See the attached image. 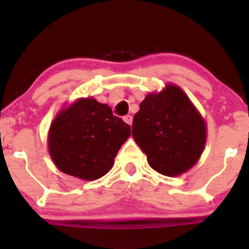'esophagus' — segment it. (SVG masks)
Segmentation results:
<instances>
[{
	"instance_id": "esophagus-1",
	"label": "esophagus",
	"mask_w": 249,
	"mask_h": 249,
	"mask_svg": "<svg viewBox=\"0 0 249 249\" xmlns=\"http://www.w3.org/2000/svg\"><path fill=\"white\" fill-rule=\"evenodd\" d=\"M132 120H133V118H132L131 114H126V116L123 117V121H124V122H126V123H128V124H131Z\"/></svg>"
}]
</instances>
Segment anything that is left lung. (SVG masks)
<instances>
[{
  "label": "left lung",
  "instance_id": "1",
  "mask_svg": "<svg viewBox=\"0 0 249 249\" xmlns=\"http://www.w3.org/2000/svg\"><path fill=\"white\" fill-rule=\"evenodd\" d=\"M132 136L152 168L164 176L186 172L206 144V124L179 87L149 93L135 114Z\"/></svg>",
  "mask_w": 249,
  "mask_h": 249
}]
</instances>
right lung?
<instances>
[{"label": "right lung", "instance_id": "obj_1", "mask_svg": "<svg viewBox=\"0 0 249 249\" xmlns=\"http://www.w3.org/2000/svg\"><path fill=\"white\" fill-rule=\"evenodd\" d=\"M131 127L113 116L109 106L92 98L78 100L59 112L51 124L48 149L57 168L94 181L108 172Z\"/></svg>", "mask_w": 249, "mask_h": 249}]
</instances>
